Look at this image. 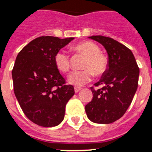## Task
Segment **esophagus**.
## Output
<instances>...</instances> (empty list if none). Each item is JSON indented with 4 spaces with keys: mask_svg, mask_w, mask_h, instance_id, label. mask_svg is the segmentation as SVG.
<instances>
[{
    "mask_svg": "<svg viewBox=\"0 0 152 152\" xmlns=\"http://www.w3.org/2000/svg\"><path fill=\"white\" fill-rule=\"evenodd\" d=\"M74 90H75V93H78V92L81 90V88L77 87V86H75V87H74Z\"/></svg>",
    "mask_w": 152,
    "mask_h": 152,
    "instance_id": "esophagus-1",
    "label": "esophagus"
}]
</instances>
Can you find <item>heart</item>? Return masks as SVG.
<instances>
[{
	"mask_svg": "<svg viewBox=\"0 0 152 152\" xmlns=\"http://www.w3.org/2000/svg\"><path fill=\"white\" fill-rule=\"evenodd\" d=\"M72 50L76 53L86 56L80 71H74L68 76L69 83L76 86H82L90 83L94 74L100 76L107 68V58L100 53V48L95 43L86 41L78 43L72 47ZM55 65L60 72H67L71 68V58L64 50H59L54 58Z\"/></svg>",
	"mask_w": 152,
	"mask_h": 152,
	"instance_id": "b5f03b06",
	"label": "heart"
}]
</instances>
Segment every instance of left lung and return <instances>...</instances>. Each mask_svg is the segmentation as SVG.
<instances>
[{"instance_id":"8db88e82","label":"left lung","mask_w":152,"mask_h":152,"mask_svg":"<svg viewBox=\"0 0 152 152\" xmlns=\"http://www.w3.org/2000/svg\"><path fill=\"white\" fill-rule=\"evenodd\" d=\"M89 39L100 43L108 56L107 68L95 86L94 97L85 107L89 120L96 124H110L120 119L131 105L137 89L139 68L133 53L117 41L102 35Z\"/></svg>"}]
</instances>
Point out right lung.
Instances as JSON below:
<instances>
[{
    "instance_id": "1",
    "label": "right lung",
    "mask_w": 152,
    "mask_h": 152,
    "mask_svg": "<svg viewBox=\"0 0 152 152\" xmlns=\"http://www.w3.org/2000/svg\"><path fill=\"white\" fill-rule=\"evenodd\" d=\"M74 38L42 36L18 55L12 70L14 91L20 107L33 123L45 127L63 121L67 102L75 94L55 65V56Z\"/></svg>"
}]
</instances>
